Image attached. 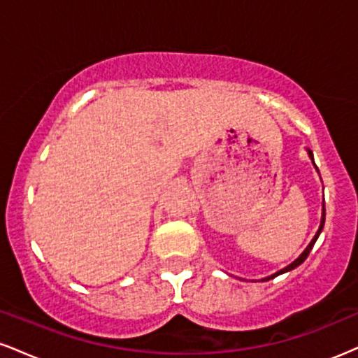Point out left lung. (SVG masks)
I'll return each mask as SVG.
<instances>
[{
	"label": "left lung",
	"mask_w": 358,
	"mask_h": 358,
	"mask_svg": "<svg viewBox=\"0 0 358 358\" xmlns=\"http://www.w3.org/2000/svg\"><path fill=\"white\" fill-rule=\"evenodd\" d=\"M308 155H310V158H311V159H313V153H311V151H308ZM313 163H315V162H313ZM323 225H324V208H323V215H322V224H320V229H318V232H316V236L313 237V241H311V242H310V245H308V248L305 249V252H303V254H301V256H299V257L296 259V261H294V262H293V264H289V266H287V268H285V269H281V271H279V273H274V274H273V276H268V278H264V279H262V281H269V279L276 278V276H279V274H282V273H287V271H291V269L298 268V266H299V264H301V262H303V261H305V259L308 257V254H310V252H311V249H313V245H315V242H316V239H318L320 232H322V231H323Z\"/></svg>",
	"instance_id": "obj_1"
}]
</instances>
